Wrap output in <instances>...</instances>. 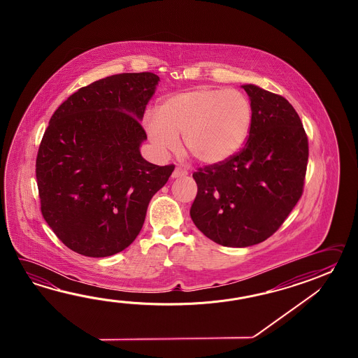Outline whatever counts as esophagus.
Instances as JSON below:
<instances>
[{
  "label": "esophagus",
  "mask_w": 358,
  "mask_h": 358,
  "mask_svg": "<svg viewBox=\"0 0 358 358\" xmlns=\"http://www.w3.org/2000/svg\"><path fill=\"white\" fill-rule=\"evenodd\" d=\"M187 174H188L187 170H184V169L182 168H176V170H174L173 174H171V178L176 179V178H180V176H185Z\"/></svg>",
  "instance_id": "1"
}]
</instances>
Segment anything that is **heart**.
Instances as JSON below:
<instances>
[{
    "instance_id": "obj_1",
    "label": "heart",
    "mask_w": 358,
    "mask_h": 358,
    "mask_svg": "<svg viewBox=\"0 0 358 358\" xmlns=\"http://www.w3.org/2000/svg\"><path fill=\"white\" fill-rule=\"evenodd\" d=\"M253 107L243 92L197 87L164 99L159 115L147 114L145 128L160 153L176 151L182 134L185 150L215 165L241 151L251 131Z\"/></svg>"
}]
</instances>
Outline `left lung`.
<instances>
[{"mask_svg": "<svg viewBox=\"0 0 358 358\" xmlns=\"http://www.w3.org/2000/svg\"><path fill=\"white\" fill-rule=\"evenodd\" d=\"M253 107L241 152L193 174L197 196L190 217L225 247H250L273 236L303 192L308 139L294 107L255 84L242 85Z\"/></svg>", "mask_w": 358, "mask_h": 358, "instance_id": "1", "label": "left lung"}]
</instances>
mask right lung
I'll list each match as a JSON object with an SVG mask.
<instances>
[{"label":"right lung","instance_id":"right-lung-1","mask_svg":"<svg viewBox=\"0 0 358 358\" xmlns=\"http://www.w3.org/2000/svg\"><path fill=\"white\" fill-rule=\"evenodd\" d=\"M159 80L153 73L107 76L78 90L50 119L36 161L41 211L71 251L107 257L129 247L174 171L139 150Z\"/></svg>","mask_w":358,"mask_h":358}]
</instances>
